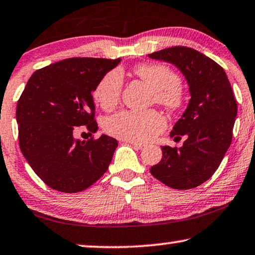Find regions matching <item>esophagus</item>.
<instances>
[{"label":"esophagus","mask_w":255,"mask_h":255,"mask_svg":"<svg viewBox=\"0 0 255 255\" xmlns=\"http://www.w3.org/2000/svg\"><path fill=\"white\" fill-rule=\"evenodd\" d=\"M127 143H130L132 146H133L134 148H137V150H141V148L145 147L144 144H140V143H137V141H131V140H128Z\"/></svg>","instance_id":"esophagus-1"}]
</instances>
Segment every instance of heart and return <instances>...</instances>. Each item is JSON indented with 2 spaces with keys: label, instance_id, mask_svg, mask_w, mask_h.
I'll return each instance as SVG.
<instances>
[{
  "label": "heart",
  "instance_id": "obj_1",
  "mask_svg": "<svg viewBox=\"0 0 255 255\" xmlns=\"http://www.w3.org/2000/svg\"><path fill=\"white\" fill-rule=\"evenodd\" d=\"M134 74L154 90L153 101L177 114L186 103V94L181 87V78L177 71L159 63H145L134 68ZM123 91V76L120 70H111L104 75L92 91V97L105 111L117 107ZM165 120L156 110H125L112 115L104 122L107 133L120 139L137 141L151 140L165 128Z\"/></svg>",
  "mask_w": 255,
  "mask_h": 255
}]
</instances>
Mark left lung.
Returning <instances> with one entry per match:
<instances>
[{"label": "left lung", "mask_w": 255, "mask_h": 255, "mask_svg": "<svg viewBox=\"0 0 255 255\" xmlns=\"http://www.w3.org/2000/svg\"><path fill=\"white\" fill-rule=\"evenodd\" d=\"M180 69L190 85L186 111L171 131L181 147L163 146V158L150 168L156 179L176 190L199 186L213 176L232 143L237 101L226 72L201 52L177 45L148 55Z\"/></svg>", "instance_id": "8db88e82"}]
</instances>
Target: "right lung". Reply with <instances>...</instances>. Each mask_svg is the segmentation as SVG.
Here are the masks:
<instances>
[{"instance_id": "add662e5", "label": "right lung", "mask_w": 255, "mask_h": 255, "mask_svg": "<svg viewBox=\"0 0 255 255\" xmlns=\"http://www.w3.org/2000/svg\"><path fill=\"white\" fill-rule=\"evenodd\" d=\"M120 62L67 58L38 69L29 78L16 108L19 148L49 187L81 192L109 168L118 145L115 138L102 134L81 141L74 134L79 128L90 133L98 130L91 92Z\"/></svg>"}]
</instances>
